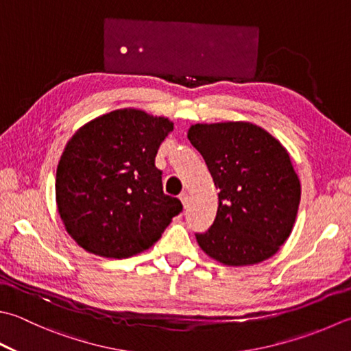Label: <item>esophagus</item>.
<instances>
[{"instance_id": "obj_1", "label": "esophagus", "mask_w": 351, "mask_h": 351, "mask_svg": "<svg viewBox=\"0 0 351 351\" xmlns=\"http://www.w3.org/2000/svg\"><path fill=\"white\" fill-rule=\"evenodd\" d=\"M180 199H181V202L184 205V208L187 207V205H189V193H185V191H182V193L180 195Z\"/></svg>"}]
</instances>
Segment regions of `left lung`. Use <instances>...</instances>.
Returning <instances> with one entry per match:
<instances>
[{"mask_svg":"<svg viewBox=\"0 0 351 351\" xmlns=\"http://www.w3.org/2000/svg\"><path fill=\"white\" fill-rule=\"evenodd\" d=\"M189 140L219 189L216 219L196 240L228 266L260 263L289 237L301 185L287 150L252 123L195 125Z\"/></svg>","mask_w":351,"mask_h":351,"instance_id":"8db88e82","label":"left lung"}]
</instances>
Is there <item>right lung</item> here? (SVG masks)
Listing matches in <instances>:
<instances>
[{
	"label": "right lung",
	"instance_id": "right-lung-1",
	"mask_svg": "<svg viewBox=\"0 0 351 351\" xmlns=\"http://www.w3.org/2000/svg\"><path fill=\"white\" fill-rule=\"evenodd\" d=\"M171 129L164 117L119 109L73 135L56 171V202L79 246L101 257H130L149 250L182 211L180 199L162 191L155 166Z\"/></svg>",
	"mask_w": 351,
	"mask_h": 351
}]
</instances>
